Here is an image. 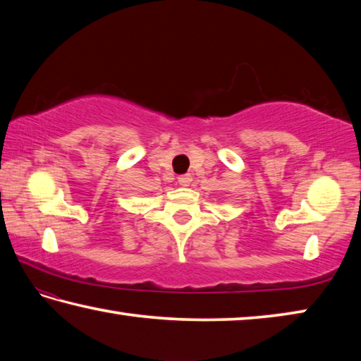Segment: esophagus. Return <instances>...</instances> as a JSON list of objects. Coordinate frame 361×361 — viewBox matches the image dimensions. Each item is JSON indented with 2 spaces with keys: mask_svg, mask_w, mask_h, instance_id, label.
I'll use <instances>...</instances> for the list:
<instances>
[{
  "mask_svg": "<svg viewBox=\"0 0 361 361\" xmlns=\"http://www.w3.org/2000/svg\"><path fill=\"white\" fill-rule=\"evenodd\" d=\"M178 183H180V186H183V188H188V186H191V183H192V176L191 175H181L180 178H178Z\"/></svg>",
  "mask_w": 361,
  "mask_h": 361,
  "instance_id": "esophagus-1",
  "label": "esophagus"
}]
</instances>
